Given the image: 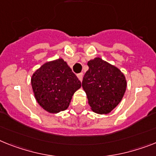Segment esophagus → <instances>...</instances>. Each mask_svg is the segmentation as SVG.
Returning <instances> with one entry per match:
<instances>
[{
	"instance_id": "1",
	"label": "esophagus",
	"mask_w": 156,
	"mask_h": 156,
	"mask_svg": "<svg viewBox=\"0 0 156 156\" xmlns=\"http://www.w3.org/2000/svg\"><path fill=\"white\" fill-rule=\"evenodd\" d=\"M77 76H78V79H79V80H80L81 82H82V78H83V74H82V73H80V74H77Z\"/></svg>"
}]
</instances>
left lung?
<instances>
[{
  "label": "left lung",
  "mask_w": 156,
  "mask_h": 156,
  "mask_svg": "<svg viewBox=\"0 0 156 156\" xmlns=\"http://www.w3.org/2000/svg\"><path fill=\"white\" fill-rule=\"evenodd\" d=\"M89 66L82 80L89 105L94 112L108 113L120 103L126 90L125 75L118 68L95 58L87 63Z\"/></svg>",
  "instance_id": "1"
}]
</instances>
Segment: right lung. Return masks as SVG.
Segmentation results:
<instances>
[{
    "label": "right lung",
    "mask_w": 156,
    "mask_h": 156,
    "mask_svg": "<svg viewBox=\"0 0 156 156\" xmlns=\"http://www.w3.org/2000/svg\"><path fill=\"white\" fill-rule=\"evenodd\" d=\"M81 86L77 76L62 58L44 64L31 78L37 102L51 113L66 110L74 93Z\"/></svg>",
    "instance_id": "1"
}]
</instances>
